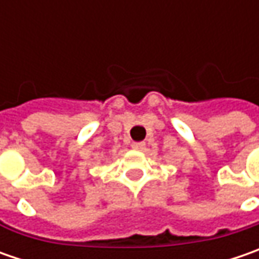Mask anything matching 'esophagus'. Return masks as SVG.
Instances as JSON below:
<instances>
[{"label":"esophagus","instance_id":"1","mask_svg":"<svg viewBox=\"0 0 259 259\" xmlns=\"http://www.w3.org/2000/svg\"><path fill=\"white\" fill-rule=\"evenodd\" d=\"M144 147L145 143H134V144H133V148H134V150H144Z\"/></svg>","mask_w":259,"mask_h":259}]
</instances>
